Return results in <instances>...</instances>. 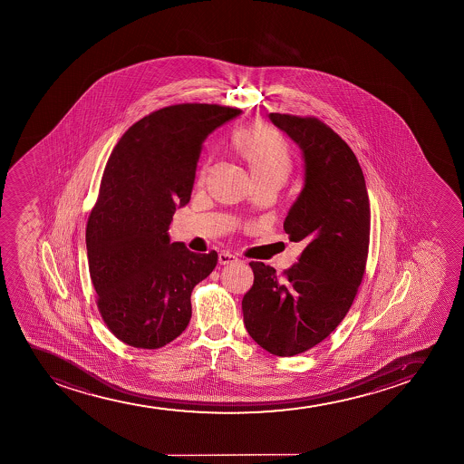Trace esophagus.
Wrapping results in <instances>:
<instances>
[{
  "label": "esophagus",
  "mask_w": 464,
  "mask_h": 464,
  "mask_svg": "<svg viewBox=\"0 0 464 464\" xmlns=\"http://www.w3.org/2000/svg\"><path fill=\"white\" fill-rule=\"evenodd\" d=\"M237 260H238V258L229 254V252H221L218 256L219 265H232V263H235Z\"/></svg>",
  "instance_id": "esophagus-1"
}]
</instances>
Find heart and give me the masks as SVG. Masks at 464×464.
Wrapping results in <instances>:
<instances>
[{
  "label": "heart",
  "instance_id": "1",
  "mask_svg": "<svg viewBox=\"0 0 464 464\" xmlns=\"http://www.w3.org/2000/svg\"><path fill=\"white\" fill-rule=\"evenodd\" d=\"M232 147L245 162L256 186L274 184L280 187L293 170V153L288 140L276 128L265 123H252L238 130L232 138ZM208 171L210 162L204 164L198 175V182L206 181Z\"/></svg>",
  "mask_w": 464,
  "mask_h": 464
}]
</instances>
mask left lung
I'll use <instances>...</instances> for the list:
<instances>
[{
    "label": "left lung",
    "instance_id": "left-lung-1",
    "mask_svg": "<svg viewBox=\"0 0 464 464\" xmlns=\"http://www.w3.org/2000/svg\"><path fill=\"white\" fill-rule=\"evenodd\" d=\"M269 118L304 151V190L283 224L304 251L282 276L251 261L241 308L252 339L289 357L330 336L352 308L367 266L370 201L356 155L333 128L313 116Z\"/></svg>",
    "mask_w": 464,
    "mask_h": 464
}]
</instances>
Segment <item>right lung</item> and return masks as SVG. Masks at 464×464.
<instances>
[{
    "label": "right lung",
    "instance_id": "right-lung-1",
    "mask_svg": "<svg viewBox=\"0 0 464 464\" xmlns=\"http://www.w3.org/2000/svg\"><path fill=\"white\" fill-rule=\"evenodd\" d=\"M238 108L179 103L150 112L119 139L86 224L91 282L102 319L119 341L158 350L186 330L190 295L218 254L170 243L176 206L192 195L201 144Z\"/></svg>",
    "mask_w": 464,
    "mask_h": 464
}]
</instances>
